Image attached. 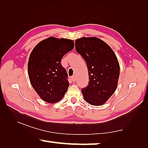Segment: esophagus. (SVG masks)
I'll use <instances>...</instances> for the list:
<instances>
[{"mask_svg":"<svg viewBox=\"0 0 148 148\" xmlns=\"http://www.w3.org/2000/svg\"><path fill=\"white\" fill-rule=\"evenodd\" d=\"M71 80H72L73 82L75 81V80H76V76H75V75L72 76V77H71Z\"/></svg>","mask_w":148,"mask_h":148,"instance_id":"obj_1","label":"esophagus"}]
</instances>
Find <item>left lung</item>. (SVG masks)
<instances>
[{"label":"left lung","mask_w":148,"mask_h":148,"mask_svg":"<svg viewBox=\"0 0 148 148\" xmlns=\"http://www.w3.org/2000/svg\"><path fill=\"white\" fill-rule=\"evenodd\" d=\"M75 45L88 71V85L81 90L84 100L92 106L103 105L117 89L120 74L117 58L110 46L98 37H81Z\"/></svg>","instance_id":"1"}]
</instances>
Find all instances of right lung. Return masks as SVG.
Listing matches in <instances>:
<instances>
[{
  "mask_svg": "<svg viewBox=\"0 0 148 148\" xmlns=\"http://www.w3.org/2000/svg\"><path fill=\"white\" fill-rule=\"evenodd\" d=\"M73 48V40L50 37L38 42L31 52L29 78L34 90L46 102H57L67 92L69 83L61 61Z\"/></svg>",
  "mask_w": 148,
  "mask_h": 148,
  "instance_id": "1",
  "label": "right lung"
}]
</instances>
